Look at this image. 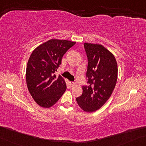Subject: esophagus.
Masks as SVG:
<instances>
[{"label": "esophagus", "mask_w": 146, "mask_h": 146, "mask_svg": "<svg viewBox=\"0 0 146 146\" xmlns=\"http://www.w3.org/2000/svg\"><path fill=\"white\" fill-rule=\"evenodd\" d=\"M70 85L71 87H74L76 85V83L74 82H70Z\"/></svg>", "instance_id": "esophagus-1"}]
</instances>
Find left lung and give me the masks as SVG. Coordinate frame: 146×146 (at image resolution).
<instances>
[{
  "label": "left lung",
  "mask_w": 146,
  "mask_h": 146,
  "mask_svg": "<svg viewBox=\"0 0 146 146\" xmlns=\"http://www.w3.org/2000/svg\"><path fill=\"white\" fill-rule=\"evenodd\" d=\"M88 64V85L82 87V95L76 98L79 106L87 112L100 108L110 97L117 80V64L113 55L100 44L84 43Z\"/></svg>",
  "instance_id": "left-lung-1"
}]
</instances>
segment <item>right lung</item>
Returning a JSON list of instances; mask_svg holds the SVG:
<instances>
[{"label":"right lung","instance_id":"obj_1","mask_svg":"<svg viewBox=\"0 0 146 146\" xmlns=\"http://www.w3.org/2000/svg\"><path fill=\"white\" fill-rule=\"evenodd\" d=\"M76 42L51 39L37 47L29 58L26 81L29 93L35 102L43 108L55 104L66 89L63 78L55 74L62 58Z\"/></svg>","mask_w":146,"mask_h":146}]
</instances>
